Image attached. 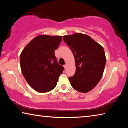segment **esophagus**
<instances>
[{
    "mask_svg": "<svg viewBox=\"0 0 128 128\" xmlns=\"http://www.w3.org/2000/svg\"><path fill=\"white\" fill-rule=\"evenodd\" d=\"M67 66H68V65H67L66 64H65L64 66V67L65 69H66V68H67Z\"/></svg>",
    "mask_w": 128,
    "mask_h": 128,
    "instance_id": "obj_1",
    "label": "esophagus"
}]
</instances>
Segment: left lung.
Listing matches in <instances>:
<instances>
[{"label": "left lung", "instance_id": "left-lung-1", "mask_svg": "<svg viewBox=\"0 0 128 128\" xmlns=\"http://www.w3.org/2000/svg\"><path fill=\"white\" fill-rule=\"evenodd\" d=\"M74 56L76 73L69 78L77 92L87 93L100 81L104 70L106 58L103 47L86 34L76 33L63 36Z\"/></svg>", "mask_w": 128, "mask_h": 128}]
</instances>
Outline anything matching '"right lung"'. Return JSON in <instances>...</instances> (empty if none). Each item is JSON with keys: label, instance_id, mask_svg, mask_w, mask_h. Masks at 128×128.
Masks as SVG:
<instances>
[{"label": "right lung", "instance_id": "right-lung-1", "mask_svg": "<svg viewBox=\"0 0 128 128\" xmlns=\"http://www.w3.org/2000/svg\"><path fill=\"white\" fill-rule=\"evenodd\" d=\"M62 38L60 36H38L21 52V72L28 84L36 92H46L54 89L62 73L63 66L58 63L55 56Z\"/></svg>", "mask_w": 128, "mask_h": 128}]
</instances>
